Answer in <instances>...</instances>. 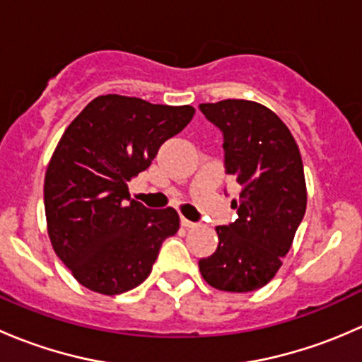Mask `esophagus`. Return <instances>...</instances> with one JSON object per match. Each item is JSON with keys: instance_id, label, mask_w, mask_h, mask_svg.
Instances as JSON below:
<instances>
[{"instance_id": "1", "label": "esophagus", "mask_w": 362, "mask_h": 362, "mask_svg": "<svg viewBox=\"0 0 362 362\" xmlns=\"http://www.w3.org/2000/svg\"><path fill=\"white\" fill-rule=\"evenodd\" d=\"M180 224L182 226H184V228H194V222H191V221H187V218H184V217H182L180 218Z\"/></svg>"}]
</instances>
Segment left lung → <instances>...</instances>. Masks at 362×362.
<instances>
[{
  "mask_svg": "<svg viewBox=\"0 0 362 362\" xmlns=\"http://www.w3.org/2000/svg\"><path fill=\"white\" fill-rule=\"evenodd\" d=\"M199 110L224 136V166L240 185L233 199L238 218L217 226V250L199 259L211 287L250 293L264 287L282 266L306 210L299 148L275 112L247 100L202 103Z\"/></svg>",
  "mask_w": 362,
  "mask_h": 362,
  "instance_id": "1",
  "label": "left lung"
}]
</instances>
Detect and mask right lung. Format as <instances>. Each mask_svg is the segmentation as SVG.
<instances>
[{"label": "right lung", "mask_w": 362, "mask_h": 362, "mask_svg": "<svg viewBox=\"0 0 362 362\" xmlns=\"http://www.w3.org/2000/svg\"><path fill=\"white\" fill-rule=\"evenodd\" d=\"M192 115L189 105L107 94L66 127L47 168L43 202L54 252L83 287L115 296L151 275L180 218L171 206L151 210L131 199L127 182Z\"/></svg>", "instance_id": "add662e5"}]
</instances>
